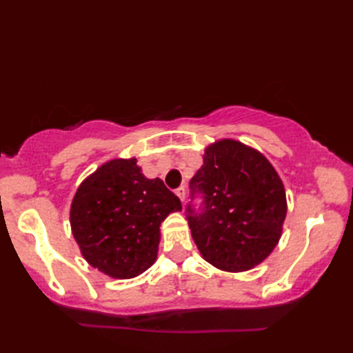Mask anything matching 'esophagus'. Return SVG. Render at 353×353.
<instances>
[{
	"label": "esophagus",
	"instance_id": "34e87169",
	"mask_svg": "<svg viewBox=\"0 0 353 353\" xmlns=\"http://www.w3.org/2000/svg\"><path fill=\"white\" fill-rule=\"evenodd\" d=\"M185 194H186V191H185L183 186H181V188L176 190V196L181 199V201H185Z\"/></svg>",
	"mask_w": 353,
	"mask_h": 353
}]
</instances>
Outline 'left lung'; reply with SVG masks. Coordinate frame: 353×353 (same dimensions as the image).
Here are the masks:
<instances>
[{
	"label": "left lung",
	"instance_id": "8db88e82",
	"mask_svg": "<svg viewBox=\"0 0 353 353\" xmlns=\"http://www.w3.org/2000/svg\"><path fill=\"white\" fill-rule=\"evenodd\" d=\"M191 186L205 194L203 212L186 209L205 261L223 272L241 273L270 256L282 236L288 206L282 179L259 150L232 138L212 142Z\"/></svg>",
	"mask_w": 353,
	"mask_h": 353
}]
</instances>
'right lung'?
Here are the masks:
<instances>
[{
	"label": "right lung",
	"instance_id": "add662e5",
	"mask_svg": "<svg viewBox=\"0 0 353 353\" xmlns=\"http://www.w3.org/2000/svg\"><path fill=\"white\" fill-rule=\"evenodd\" d=\"M182 203L161 179L142 174L137 157H115L74 194L70 224L81 256L114 279H132L154 264L161 223Z\"/></svg>",
	"mask_w": 353,
	"mask_h": 353
}]
</instances>
